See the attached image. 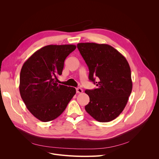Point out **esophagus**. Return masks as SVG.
I'll list each match as a JSON object with an SVG mask.
<instances>
[{
    "label": "esophagus",
    "mask_w": 159,
    "mask_h": 159,
    "mask_svg": "<svg viewBox=\"0 0 159 159\" xmlns=\"http://www.w3.org/2000/svg\"><path fill=\"white\" fill-rule=\"evenodd\" d=\"M76 92L78 94H81L83 93V90L81 88H77L76 89Z\"/></svg>",
    "instance_id": "1"
}]
</instances>
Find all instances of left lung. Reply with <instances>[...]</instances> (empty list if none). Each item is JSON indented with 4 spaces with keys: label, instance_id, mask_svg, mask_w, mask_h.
I'll list each match as a JSON object with an SVG mask.
<instances>
[{
    "label": "left lung",
    "instance_id": "obj_1",
    "mask_svg": "<svg viewBox=\"0 0 159 159\" xmlns=\"http://www.w3.org/2000/svg\"><path fill=\"white\" fill-rule=\"evenodd\" d=\"M77 48L89 67V79L98 86L85 90L90 98L85 111L99 122L115 120L125 109L132 90L128 61L107 44L80 43ZM96 76L99 82L95 81Z\"/></svg>",
    "mask_w": 159,
    "mask_h": 159
}]
</instances>
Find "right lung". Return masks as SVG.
<instances>
[{"label":"right lung","mask_w":159,"mask_h":159,"mask_svg":"<svg viewBox=\"0 0 159 159\" xmlns=\"http://www.w3.org/2000/svg\"><path fill=\"white\" fill-rule=\"evenodd\" d=\"M76 46H45L34 52L23 64L20 73L19 92L31 114L48 122L58 118L76 93L74 87L58 84L64 61Z\"/></svg>","instance_id":"obj_1"}]
</instances>
